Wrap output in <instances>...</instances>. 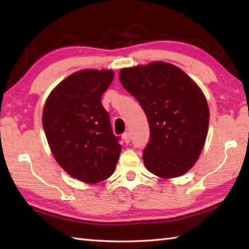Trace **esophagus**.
Here are the masks:
<instances>
[{"label":"esophagus","instance_id":"esophagus-1","mask_svg":"<svg viewBox=\"0 0 249 249\" xmlns=\"http://www.w3.org/2000/svg\"><path fill=\"white\" fill-rule=\"evenodd\" d=\"M123 140L124 141V142L128 144V143H130V141H131V137H130V133H128V132H125V133H124L123 134Z\"/></svg>","mask_w":249,"mask_h":249}]
</instances>
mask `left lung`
Masks as SVG:
<instances>
[{
  "instance_id": "obj_1",
  "label": "left lung",
  "mask_w": 249,
  "mask_h": 249,
  "mask_svg": "<svg viewBox=\"0 0 249 249\" xmlns=\"http://www.w3.org/2000/svg\"><path fill=\"white\" fill-rule=\"evenodd\" d=\"M119 80L147 117L145 167L163 179L184 175L197 161L208 131L207 101L197 84L163 62L121 69Z\"/></svg>"
}]
</instances>
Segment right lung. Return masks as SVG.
<instances>
[{"instance_id":"1","label":"right lung","mask_w":249,"mask_h":249,"mask_svg":"<svg viewBox=\"0 0 249 249\" xmlns=\"http://www.w3.org/2000/svg\"><path fill=\"white\" fill-rule=\"evenodd\" d=\"M111 70H81L60 82L46 100L42 124L59 166L79 181L97 183L115 171L121 152L102 96Z\"/></svg>"}]
</instances>
